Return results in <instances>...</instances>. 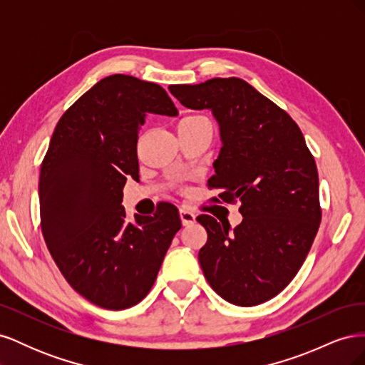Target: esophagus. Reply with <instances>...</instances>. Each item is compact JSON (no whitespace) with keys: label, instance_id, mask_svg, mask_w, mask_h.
<instances>
[{"label":"esophagus","instance_id":"esophagus-1","mask_svg":"<svg viewBox=\"0 0 365 365\" xmlns=\"http://www.w3.org/2000/svg\"><path fill=\"white\" fill-rule=\"evenodd\" d=\"M180 217H181V222H182L184 227L195 224V220H196V215L193 212H190L189 208H185V207L180 208Z\"/></svg>","mask_w":365,"mask_h":365}]
</instances>
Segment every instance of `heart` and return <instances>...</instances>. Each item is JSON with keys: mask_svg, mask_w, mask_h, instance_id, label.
Segmentation results:
<instances>
[{"mask_svg": "<svg viewBox=\"0 0 365 365\" xmlns=\"http://www.w3.org/2000/svg\"><path fill=\"white\" fill-rule=\"evenodd\" d=\"M200 120H205V117H202V115H187L181 121H182V123H185V121H200Z\"/></svg>", "mask_w": 365, "mask_h": 365, "instance_id": "heart-1", "label": "heart"}]
</instances>
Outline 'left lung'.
I'll return each mask as SVG.
<instances>
[{
	"label": "left lung",
	"mask_w": 365,
	"mask_h": 365,
	"mask_svg": "<svg viewBox=\"0 0 365 365\" xmlns=\"http://www.w3.org/2000/svg\"><path fill=\"white\" fill-rule=\"evenodd\" d=\"M190 109H210L220 148L210 189L240 202L242 222L231 231L210 215L200 263L213 291L236 306H256L295 277L322 222L318 172L300 128L269 98L237 77L170 85ZM217 201V197H213Z\"/></svg>",
	"instance_id": "8db88e82"
}]
</instances>
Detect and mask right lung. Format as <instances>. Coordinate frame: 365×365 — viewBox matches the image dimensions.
I'll return each instance as SVG.
<instances>
[{"instance_id": "1", "label": "right lung", "mask_w": 365, "mask_h": 365, "mask_svg": "<svg viewBox=\"0 0 365 365\" xmlns=\"http://www.w3.org/2000/svg\"><path fill=\"white\" fill-rule=\"evenodd\" d=\"M178 109L157 83L113 74L63 113L39 175L43 240L62 275L88 302L121 311L148 295L176 231L178 208L128 222L123 187L138 180V129Z\"/></svg>"}]
</instances>
